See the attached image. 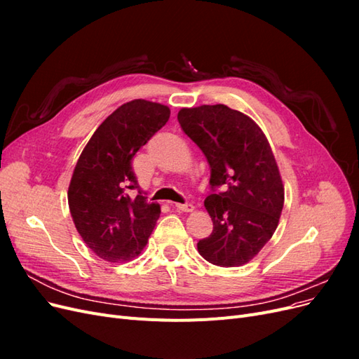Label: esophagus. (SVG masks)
Listing matches in <instances>:
<instances>
[{
	"instance_id": "34e87169",
	"label": "esophagus",
	"mask_w": 359,
	"mask_h": 359,
	"mask_svg": "<svg viewBox=\"0 0 359 359\" xmlns=\"http://www.w3.org/2000/svg\"><path fill=\"white\" fill-rule=\"evenodd\" d=\"M173 206H175L177 210L184 211V212H191V211L194 210V205H193V203H189V202H187V203H175Z\"/></svg>"
}]
</instances>
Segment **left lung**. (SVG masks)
<instances>
[{
  "mask_svg": "<svg viewBox=\"0 0 359 359\" xmlns=\"http://www.w3.org/2000/svg\"><path fill=\"white\" fill-rule=\"evenodd\" d=\"M178 123L205 154L214 190L205 199L212 233L198 243L210 264L250 262L274 235L285 186L273 149L252 118L224 104L182 107Z\"/></svg>",
  "mask_w": 359,
  "mask_h": 359,
  "instance_id": "1",
  "label": "left lung"
}]
</instances>
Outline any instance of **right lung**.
Instances as JSON below:
<instances>
[{"instance_id": "obj_1", "label": "right lung", "mask_w": 359, "mask_h": 359, "mask_svg": "<svg viewBox=\"0 0 359 359\" xmlns=\"http://www.w3.org/2000/svg\"><path fill=\"white\" fill-rule=\"evenodd\" d=\"M169 116L165 104L127 102L99 126L76 163L67 191L72 219L83 243L106 262L139 256L158 220L160 205L139 191L132 160Z\"/></svg>"}]
</instances>
